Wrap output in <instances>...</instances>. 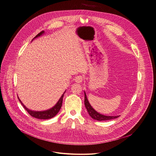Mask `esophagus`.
Segmentation results:
<instances>
[{
    "instance_id": "34e87169",
    "label": "esophagus",
    "mask_w": 156,
    "mask_h": 156,
    "mask_svg": "<svg viewBox=\"0 0 156 156\" xmlns=\"http://www.w3.org/2000/svg\"><path fill=\"white\" fill-rule=\"evenodd\" d=\"M83 80V76H81V75L76 76L75 77V82L77 83H82Z\"/></svg>"
}]
</instances>
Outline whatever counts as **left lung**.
Wrapping results in <instances>:
<instances>
[{
  "label": "left lung",
  "instance_id": "1",
  "mask_svg": "<svg viewBox=\"0 0 156 156\" xmlns=\"http://www.w3.org/2000/svg\"><path fill=\"white\" fill-rule=\"evenodd\" d=\"M84 95H85V98H84V104H85V106L88 112V114L90 115V116L98 121H106V120H112L114 119H117L119 117H120V115H117V116H107V115H104L102 114H99V112H98L96 111H95L93 107L91 106V105L89 103L87 98L86 94V92L84 91Z\"/></svg>",
  "mask_w": 156,
  "mask_h": 156
}]
</instances>
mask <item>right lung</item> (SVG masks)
I'll use <instances>...</instances> for the list:
<instances>
[{"label": "right lung", "mask_w": 156, "mask_h": 156, "mask_svg": "<svg viewBox=\"0 0 156 156\" xmlns=\"http://www.w3.org/2000/svg\"><path fill=\"white\" fill-rule=\"evenodd\" d=\"M44 34V31H42L39 34H38L37 35L35 36V37L33 39H34L35 38H36L39 36H40L41 35H42ZM66 91H65L63 93V94H62V96H61V98H60V99L58 100V101L57 102V103L55 105V106H54L52 108L50 109L46 110V111H32L30 110L29 109L27 108L25 105H24V104L21 102V101H20V99L18 98V100L20 101V102H21V105H23V106L24 108V109L27 111V112L33 117H35L38 119H42V120H45V119H51L52 117H54L55 115H57V114L59 112L62 105V102H63V98L65 94V93Z\"/></svg>", "instance_id": "add662e5"}]
</instances>
